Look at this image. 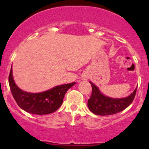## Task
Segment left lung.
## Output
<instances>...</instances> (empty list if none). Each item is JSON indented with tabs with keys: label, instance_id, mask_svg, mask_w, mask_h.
I'll use <instances>...</instances> for the list:
<instances>
[{
	"label": "left lung",
	"instance_id": "obj_1",
	"mask_svg": "<svg viewBox=\"0 0 149 149\" xmlns=\"http://www.w3.org/2000/svg\"><path fill=\"white\" fill-rule=\"evenodd\" d=\"M89 83L92 87V93L88 100V107L94 114L102 116L114 115L124 110L133 101L137 89L136 88L128 97L115 99L104 95L97 86L91 81Z\"/></svg>",
	"mask_w": 149,
	"mask_h": 149
}]
</instances>
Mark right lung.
Segmentation results:
<instances>
[{"label":"right lung","instance_id":"obj_1","mask_svg":"<svg viewBox=\"0 0 149 149\" xmlns=\"http://www.w3.org/2000/svg\"><path fill=\"white\" fill-rule=\"evenodd\" d=\"M10 91L20 108L34 115H47L55 112L62 104L64 96L75 82L59 85L40 93H30L20 89L15 84L12 66L8 77Z\"/></svg>","mask_w":149,"mask_h":149}]
</instances>
